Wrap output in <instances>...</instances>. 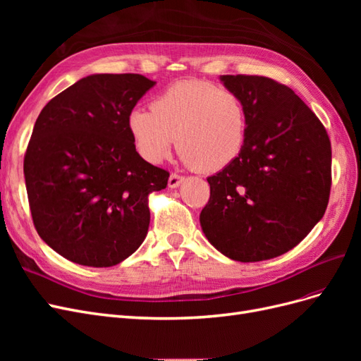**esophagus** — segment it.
<instances>
[{
  "instance_id": "esophagus-1",
  "label": "esophagus",
  "mask_w": 361,
  "mask_h": 361,
  "mask_svg": "<svg viewBox=\"0 0 361 361\" xmlns=\"http://www.w3.org/2000/svg\"><path fill=\"white\" fill-rule=\"evenodd\" d=\"M183 176H180V174H178V173H171L170 174V178H169V187L170 188H178L179 185L183 182Z\"/></svg>"
}]
</instances>
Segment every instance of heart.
Returning a JSON list of instances; mask_svg holds the SVG:
<instances>
[{
    "instance_id": "b5f03b06",
    "label": "heart",
    "mask_w": 361,
    "mask_h": 361,
    "mask_svg": "<svg viewBox=\"0 0 361 361\" xmlns=\"http://www.w3.org/2000/svg\"><path fill=\"white\" fill-rule=\"evenodd\" d=\"M138 154L159 162L176 143L183 158L202 171L228 166L247 135L245 106L236 93L200 80L174 82L152 102V111L135 108L128 117Z\"/></svg>"
}]
</instances>
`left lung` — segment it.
I'll list each match as a JSON object with an SVG mask.
<instances>
[{
	"label": "left lung",
	"instance_id": "8db88e82",
	"mask_svg": "<svg viewBox=\"0 0 361 361\" xmlns=\"http://www.w3.org/2000/svg\"><path fill=\"white\" fill-rule=\"evenodd\" d=\"M245 106L243 150L207 178L203 233L238 262L285 255L325 214L331 143L321 120L288 85L257 75H223Z\"/></svg>",
	"mask_w": 361,
	"mask_h": 361
}]
</instances>
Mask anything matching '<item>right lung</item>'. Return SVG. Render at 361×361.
Returning a JSON list of instances; mask_svg holds the SVG:
<instances>
[{"mask_svg":"<svg viewBox=\"0 0 361 361\" xmlns=\"http://www.w3.org/2000/svg\"><path fill=\"white\" fill-rule=\"evenodd\" d=\"M138 73H96L40 111L24 157L32 223L54 251L106 268L145 241L149 195L170 173L135 150L128 117L150 87Z\"/></svg>","mask_w":361,"mask_h":361,"instance_id":"1","label":"right lung"}]
</instances>
